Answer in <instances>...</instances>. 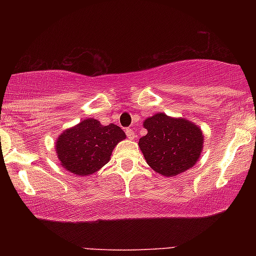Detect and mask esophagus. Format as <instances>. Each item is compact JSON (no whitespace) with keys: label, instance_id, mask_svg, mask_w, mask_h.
Segmentation results:
<instances>
[{"label":"esophagus","instance_id":"esophagus-1","mask_svg":"<svg viewBox=\"0 0 256 256\" xmlns=\"http://www.w3.org/2000/svg\"><path fill=\"white\" fill-rule=\"evenodd\" d=\"M126 134H127V136L129 138H135V132H134V130H132V128H127L126 129Z\"/></svg>","mask_w":256,"mask_h":256}]
</instances>
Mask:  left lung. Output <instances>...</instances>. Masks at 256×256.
<instances>
[{"label":"left lung","instance_id":"obj_1","mask_svg":"<svg viewBox=\"0 0 256 256\" xmlns=\"http://www.w3.org/2000/svg\"><path fill=\"white\" fill-rule=\"evenodd\" d=\"M148 130L138 141L143 156L156 172L174 177L190 169L202 149V132L185 118H174L160 113L146 118Z\"/></svg>","mask_w":256,"mask_h":256}]
</instances>
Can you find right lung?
Masks as SVG:
<instances>
[{
	"label": "right lung",
	"mask_w": 256,
	"mask_h": 256,
	"mask_svg": "<svg viewBox=\"0 0 256 256\" xmlns=\"http://www.w3.org/2000/svg\"><path fill=\"white\" fill-rule=\"evenodd\" d=\"M124 138L126 134L118 126H102L98 120L87 118L59 136L57 155L70 172L88 176L108 163L114 146Z\"/></svg>",
	"instance_id": "right-lung-1"
}]
</instances>
